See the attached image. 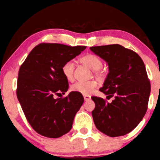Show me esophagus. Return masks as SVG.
Here are the masks:
<instances>
[{"instance_id":"1","label":"esophagus","mask_w":160,"mask_h":160,"mask_svg":"<svg viewBox=\"0 0 160 160\" xmlns=\"http://www.w3.org/2000/svg\"><path fill=\"white\" fill-rule=\"evenodd\" d=\"M83 97H84V99H85V101H88L91 99V97L89 95H84Z\"/></svg>"}]
</instances>
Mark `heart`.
<instances>
[{"label": "heart", "instance_id": "obj_1", "mask_svg": "<svg viewBox=\"0 0 160 160\" xmlns=\"http://www.w3.org/2000/svg\"><path fill=\"white\" fill-rule=\"evenodd\" d=\"M81 62L88 66L94 71V74L98 77H102L105 74L103 66V60L95 54H88L80 59ZM75 62L72 60H68L63 63L62 71L64 77L69 81H72L74 78ZM97 82L96 80L78 81L71 86V89L84 95L92 94L97 88Z\"/></svg>", "mask_w": 160, "mask_h": 160}]
</instances>
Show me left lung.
<instances>
[{"instance_id":"8db88e82","label":"left lung","mask_w":160,"mask_h":160,"mask_svg":"<svg viewBox=\"0 0 160 160\" xmlns=\"http://www.w3.org/2000/svg\"><path fill=\"white\" fill-rule=\"evenodd\" d=\"M90 50L108 63L109 72L103 88L107 95L114 97L111 103L92 97L95 108L92 117L97 128L107 136L126 135L140 123L147 111L150 82L140 56L120 45L91 47Z\"/></svg>"}]
</instances>
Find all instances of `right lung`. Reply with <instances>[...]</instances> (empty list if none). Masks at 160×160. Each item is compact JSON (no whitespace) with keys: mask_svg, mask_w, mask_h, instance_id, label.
I'll return each mask as SVG.
<instances>
[{"mask_svg":"<svg viewBox=\"0 0 160 160\" xmlns=\"http://www.w3.org/2000/svg\"><path fill=\"white\" fill-rule=\"evenodd\" d=\"M86 46H71L59 43L36 45L20 66L17 97L28 123L43 136L57 138L72 128L76 112L84 102L82 94H65L68 81L63 75V63L85 50Z\"/></svg>","mask_w":160,"mask_h":160,"instance_id":"obj_1","label":"right lung"}]
</instances>
